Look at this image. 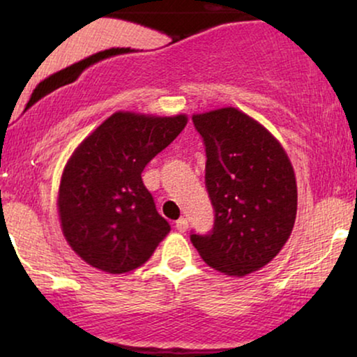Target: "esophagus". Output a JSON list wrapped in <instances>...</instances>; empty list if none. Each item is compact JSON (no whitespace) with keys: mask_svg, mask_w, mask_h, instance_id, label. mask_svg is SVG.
Masks as SVG:
<instances>
[{"mask_svg":"<svg viewBox=\"0 0 357 357\" xmlns=\"http://www.w3.org/2000/svg\"><path fill=\"white\" fill-rule=\"evenodd\" d=\"M175 229H177L178 232H185L188 229V221L187 218H180L178 221H175Z\"/></svg>","mask_w":357,"mask_h":357,"instance_id":"34e87169","label":"esophagus"}]
</instances>
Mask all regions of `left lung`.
I'll return each instance as SVG.
<instances>
[{
    "label": "left lung",
    "instance_id": "1",
    "mask_svg": "<svg viewBox=\"0 0 357 357\" xmlns=\"http://www.w3.org/2000/svg\"><path fill=\"white\" fill-rule=\"evenodd\" d=\"M192 120L206 153L204 183L214 224L208 234H190V241L209 266L245 276L270 263L291 236L294 170L281 144L234 107Z\"/></svg>",
    "mask_w": 357,
    "mask_h": 357
}]
</instances>
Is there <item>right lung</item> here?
I'll list each match as a JSON object with an SVG mask.
<instances>
[{
	"instance_id": "right-lung-1",
	"label": "right lung",
	"mask_w": 357,
	"mask_h": 357,
	"mask_svg": "<svg viewBox=\"0 0 357 357\" xmlns=\"http://www.w3.org/2000/svg\"><path fill=\"white\" fill-rule=\"evenodd\" d=\"M185 125V115L116 112L75 151L61 177L58 211L63 234L82 260L112 275L149 260L170 224L141 174Z\"/></svg>"
}]
</instances>
